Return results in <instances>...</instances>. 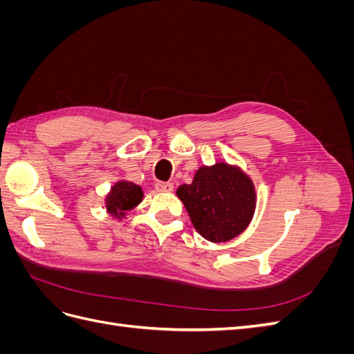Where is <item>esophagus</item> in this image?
<instances>
[{
	"label": "esophagus",
	"instance_id": "34e87169",
	"mask_svg": "<svg viewBox=\"0 0 354 354\" xmlns=\"http://www.w3.org/2000/svg\"><path fill=\"white\" fill-rule=\"evenodd\" d=\"M155 189L158 192H173L174 186H173V183H168V181H158V183L155 185Z\"/></svg>",
	"mask_w": 354,
	"mask_h": 354
}]
</instances>
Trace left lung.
I'll list each match as a JSON object with an SVG mask.
<instances>
[{
	"label": "left lung",
	"mask_w": 354,
	"mask_h": 354,
	"mask_svg": "<svg viewBox=\"0 0 354 354\" xmlns=\"http://www.w3.org/2000/svg\"><path fill=\"white\" fill-rule=\"evenodd\" d=\"M195 229L211 242H226L248 226L255 190L239 168L216 164L198 169L192 185L177 189Z\"/></svg>",
	"instance_id": "1"
}]
</instances>
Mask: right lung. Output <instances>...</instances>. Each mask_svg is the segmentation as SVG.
I'll return each mask as SVG.
<instances>
[{"label":"right lung","instance_id":"add662e5","mask_svg":"<svg viewBox=\"0 0 354 354\" xmlns=\"http://www.w3.org/2000/svg\"><path fill=\"white\" fill-rule=\"evenodd\" d=\"M143 190L131 181H118L111 189V194L106 198V209L112 216H124L127 211L133 209L142 202Z\"/></svg>","mask_w":354,"mask_h":354}]
</instances>
